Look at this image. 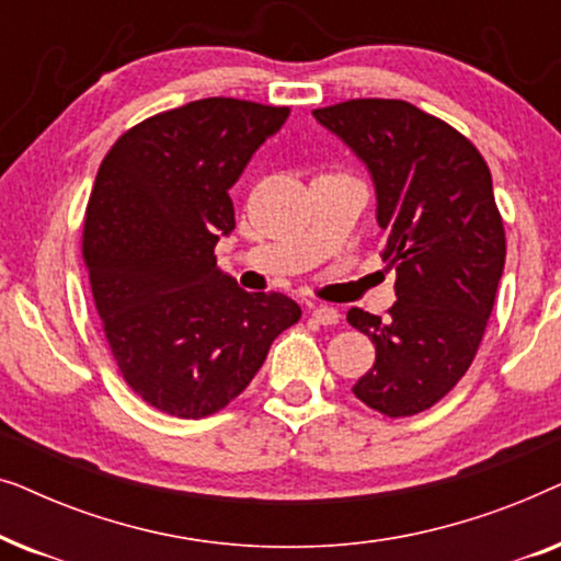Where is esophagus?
I'll list each match as a JSON object with an SVG mask.
<instances>
[{
    "mask_svg": "<svg viewBox=\"0 0 561 561\" xmlns=\"http://www.w3.org/2000/svg\"><path fill=\"white\" fill-rule=\"evenodd\" d=\"M311 317L317 319L319 324H324V327H334V324H340L342 313L336 311V309H332V306H313Z\"/></svg>",
    "mask_w": 561,
    "mask_h": 561,
    "instance_id": "1",
    "label": "esophagus"
}]
</instances>
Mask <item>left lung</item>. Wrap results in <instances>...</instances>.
Instances as JSON below:
<instances>
[{
	"label": "left lung",
	"instance_id": "8db88e82",
	"mask_svg": "<svg viewBox=\"0 0 561 561\" xmlns=\"http://www.w3.org/2000/svg\"><path fill=\"white\" fill-rule=\"evenodd\" d=\"M313 117L370 171L382 260L396 267L388 319L347 311L375 344L352 393L382 416H413L457 386L493 311L505 229L490 168L462 133L401 99H350Z\"/></svg>",
	"mask_w": 561,
	"mask_h": 561
}]
</instances>
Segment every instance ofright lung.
<instances>
[{
  "label": "right lung",
  "mask_w": 561,
  "mask_h": 561,
  "mask_svg": "<svg viewBox=\"0 0 561 561\" xmlns=\"http://www.w3.org/2000/svg\"><path fill=\"white\" fill-rule=\"evenodd\" d=\"M288 106L211 96L127 129L99 165L83 263L122 378L152 409L204 419L234 401L301 306L248 294L214 257L229 188Z\"/></svg>",
  "instance_id": "right-lung-1"
}]
</instances>
